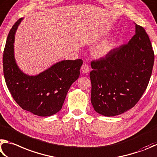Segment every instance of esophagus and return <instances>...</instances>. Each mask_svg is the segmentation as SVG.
<instances>
[{
	"mask_svg": "<svg viewBox=\"0 0 157 157\" xmlns=\"http://www.w3.org/2000/svg\"><path fill=\"white\" fill-rule=\"evenodd\" d=\"M81 70L82 71V72L86 74V73H88L89 72L90 70V67H89L88 65L83 64V65L81 66Z\"/></svg>",
	"mask_w": 157,
	"mask_h": 157,
	"instance_id": "esophagus-1",
	"label": "esophagus"
}]
</instances>
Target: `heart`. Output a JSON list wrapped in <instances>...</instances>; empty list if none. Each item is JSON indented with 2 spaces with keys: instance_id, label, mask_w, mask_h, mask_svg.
<instances>
[{
  "instance_id": "1",
  "label": "heart",
  "mask_w": 157,
  "mask_h": 157,
  "mask_svg": "<svg viewBox=\"0 0 157 157\" xmlns=\"http://www.w3.org/2000/svg\"><path fill=\"white\" fill-rule=\"evenodd\" d=\"M111 49V48H107V49H104L103 50V53H104V54H106V53H108V52Z\"/></svg>"
}]
</instances>
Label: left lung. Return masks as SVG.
Segmentation results:
<instances>
[{
    "mask_svg": "<svg viewBox=\"0 0 157 157\" xmlns=\"http://www.w3.org/2000/svg\"><path fill=\"white\" fill-rule=\"evenodd\" d=\"M154 59L147 33L136 24L135 34L127 44L91 63V103L94 110L114 117L133 108L147 88Z\"/></svg>",
    "mask_w": 157,
    "mask_h": 157,
    "instance_id": "left-lung-1",
    "label": "left lung"
}]
</instances>
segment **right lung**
Masks as SVG:
<instances>
[{
	"label": "right lung",
	"instance_id": "1",
	"mask_svg": "<svg viewBox=\"0 0 157 157\" xmlns=\"http://www.w3.org/2000/svg\"><path fill=\"white\" fill-rule=\"evenodd\" d=\"M23 18L13 25L3 52V74L11 94L22 109L40 117H49L62 108L66 95L80 75L81 59L63 60L36 75L22 71L14 56L15 34Z\"/></svg>",
	"mask_w": 157,
	"mask_h": 157
}]
</instances>
